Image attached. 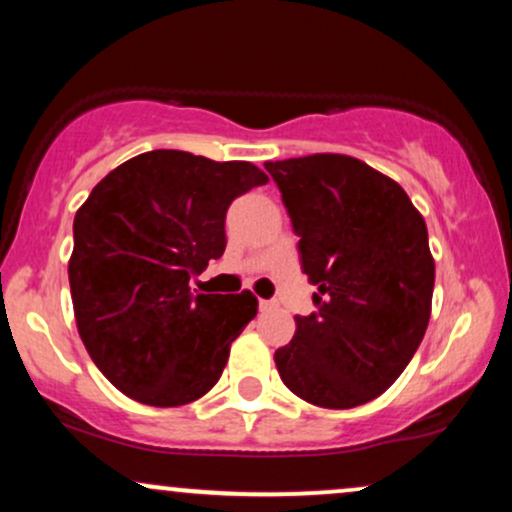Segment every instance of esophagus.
<instances>
[{
    "instance_id": "1",
    "label": "esophagus",
    "mask_w": 512,
    "mask_h": 512,
    "mask_svg": "<svg viewBox=\"0 0 512 512\" xmlns=\"http://www.w3.org/2000/svg\"><path fill=\"white\" fill-rule=\"evenodd\" d=\"M274 308H276V301H260L262 313H267V310H274Z\"/></svg>"
}]
</instances>
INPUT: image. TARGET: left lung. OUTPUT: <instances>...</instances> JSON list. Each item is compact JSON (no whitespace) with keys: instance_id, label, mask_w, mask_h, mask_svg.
Returning a JSON list of instances; mask_svg holds the SVG:
<instances>
[{"instance_id":"left-lung-1","label":"left lung","mask_w":512,"mask_h":512,"mask_svg":"<svg viewBox=\"0 0 512 512\" xmlns=\"http://www.w3.org/2000/svg\"><path fill=\"white\" fill-rule=\"evenodd\" d=\"M289 211L317 313L276 349L293 395L366 404L407 368L431 317L436 262L424 216L395 180L344 154L267 161Z\"/></svg>"}]
</instances>
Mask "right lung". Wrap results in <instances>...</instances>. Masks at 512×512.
<instances>
[{"label":"right lung","instance_id":"right-lung-1","mask_svg":"<svg viewBox=\"0 0 512 512\" xmlns=\"http://www.w3.org/2000/svg\"><path fill=\"white\" fill-rule=\"evenodd\" d=\"M267 180L248 161L156 149L110 170L76 211V330L98 370L134 402L182 407L219 383L257 298L195 296L190 279L226 250L233 199Z\"/></svg>","mask_w":512,"mask_h":512}]
</instances>
